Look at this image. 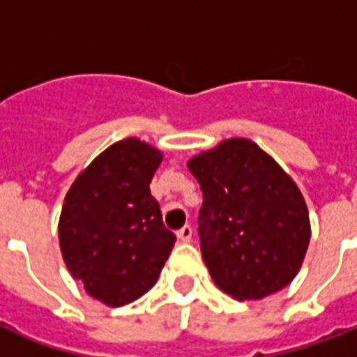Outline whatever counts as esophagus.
Instances as JSON below:
<instances>
[{
    "instance_id": "34e87169",
    "label": "esophagus",
    "mask_w": 357,
    "mask_h": 357,
    "mask_svg": "<svg viewBox=\"0 0 357 357\" xmlns=\"http://www.w3.org/2000/svg\"><path fill=\"white\" fill-rule=\"evenodd\" d=\"M176 235H178V238L181 243H189L190 238H192V228H190V226H183Z\"/></svg>"
}]
</instances>
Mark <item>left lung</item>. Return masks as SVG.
Returning <instances> with one entry per match:
<instances>
[{
	"instance_id": "left-lung-1",
	"label": "left lung",
	"mask_w": 357,
	"mask_h": 357,
	"mask_svg": "<svg viewBox=\"0 0 357 357\" xmlns=\"http://www.w3.org/2000/svg\"><path fill=\"white\" fill-rule=\"evenodd\" d=\"M204 192L202 257L235 300H261L293 282L310 246L307 206L294 179L254 140H220L187 161Z\"/></svg>"
}]
</instances>
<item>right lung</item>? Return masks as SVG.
Returning <instances> with one entry per match:
<instances>
[{"label": "right lung", "instance_id": "add662e5", "mask_svg": "<svg viewBox=\"0 0 357 357\" xmlns=\"http://www.w3.org/2000/svg\"><path fill=\"white\" fill-rule=\"evenodd\" d=\"M161 161L159 148L128 137L94 157L64 196L59 217L64 265L109 307L148 293L176 243L150 192Z\"/></svg>", "mask_w": 357, "mask_h": 357}]
</instances>
